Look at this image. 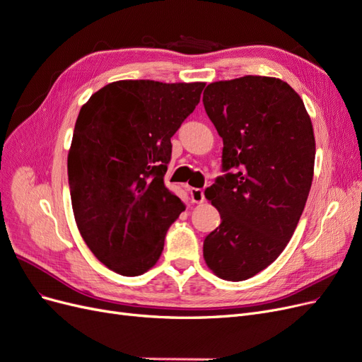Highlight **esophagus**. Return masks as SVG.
<instances>
[{
    "mask_svg": "<svg viewBox=\"0 0 362 362\" xmlns=\"http://www.w3.org/2000/svg\"><path fill=\"white\" fill-rule=\"evenodd\" d=\"M190 198H192V202H194V204H202L205 201L204 190L202 189H192Z\"/></svg>",
    "mask_w": 362,
    "mask_h": 362,
    "instance_id": "esophagus-1",
    "label": "esophagus"
}]
</instances>
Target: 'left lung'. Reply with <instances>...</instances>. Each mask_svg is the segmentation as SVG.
I'll use <instances>...</instances> for the list:
<instances>
[{
    "label": "left lung",
    "instance_id": "1",
    "mask_svg": "<svg viewBox=\"0 0 362 362\" xmlns=\"http://www.w3.org/2000/svg\"><path fill=\"white\" fill-rule=\"evenodd\" d=\"M223 140L226 172L205 190L222 222L204 258L225 281H245L275 261L294 233L314 175L315 140L300 96L273 76L246 75L204 90Z\"/></svg>",
    "mask_w": 362,
    "mask_h": 362
}]
</instances>
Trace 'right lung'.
Instances as JSON below:
<instances>
[{
	"label": "right lung",
	"instance_id": "right-lung-1",
	"mask_svg": "<svg viewBox=\"0 0 362 362\" xmlns=\"http://www.w3.org/2000/svg\"><path fill=\"white\" fill-rule=\"evenodd\" d=\"M205 83L122 80L93 93L76 117L68 154L78 231L104 266L139 276L158 261L169 226L185 210L164 185L170 137Z\"/></svg>",
	"mask_w": 362,
	"mask_h": 362
}]
</instances>
